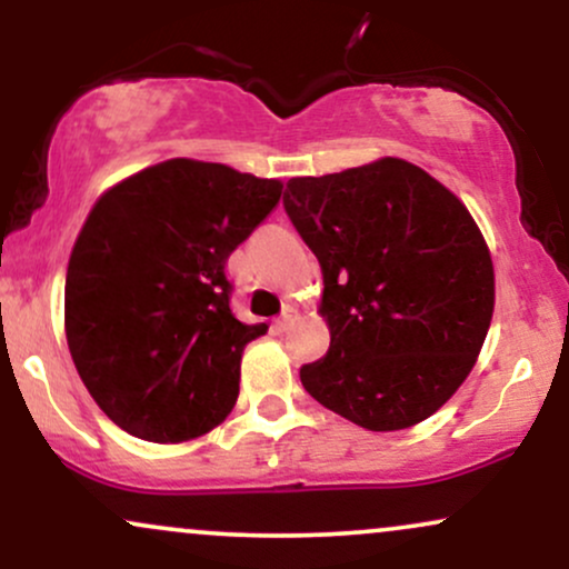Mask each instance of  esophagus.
Returning a JSON list of instances; mask_svg holds the SVG:
<instances>
[{"label":"esophagus","instance_id":"obj_1","mask_svg":"<svg viewBox=\"0 0 569 569\" xmlns=\"http://www.w3.org/2000/svg\"><path fill=\"white\" fill-rule=\"evenodd\" d=\"M297 316H299V312L293 310V307H286L283 316H280L278 321H276V329H278V331H286L293 321H297Z\"/></svg>","mask_w":569,"mask_h":569}]
</instances>
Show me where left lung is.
I'll return each instance as SVG.
<instances>
[{"label":"left lung","instance_id":"1","mask_svg":"<svg viewBox=\"0 0 569 569\" xmlns=\"http://www.w3.org/2000/svg\"><path fill=\"white\" fill-rule=\"evenodd\" d=\"M283 208L318 257L329 352L305 390L367 430L428 420L471 375L495 310L485 234L441 181L382 158L299 176Z\"/></svg>","mask_w":569,"mask_h":569}]
</instances>
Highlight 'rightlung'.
Instances as JSON below:
<instances>
[{"label":"right lung","mask_w":569,"mask_h":569,"mask_svg":"<svg viewBox=\"0 0 569 569\" xmlns=\"http://www.w3.org/2000/svg\"><path fill=\"white\" fill-rule=\"evenodd\" d=\"M283 184L173 158L103 192L67 270V342L103 415L154 443L198 439L230 415L240 356L267 323L230 310V253Z\"/></svg>","instance_id":"right-lung-1"}]
</instances>
